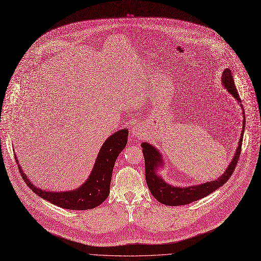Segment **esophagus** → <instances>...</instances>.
Returning a JSON list of instances; mask_svg holds the SVG:
<instances>
[{
    "label": "esophagus",
    "mask_w": 261,
    "mask_h": 261,
    "mask_svg": "<svg viewBox=\"0 0 261 261\" xmlns=\"http://www.w3.org/2000/svg\"><path fill=\"white\" fill-rule=\"evenodd\" d=\"M144 134H145L144 127H143L142 125H140V124L135 125L134 128L132 129V136H133V138H135V139H137V140L142 139V138L145 136Z\"/></svg>",
    "instance_id": "1"
}]
</instances>
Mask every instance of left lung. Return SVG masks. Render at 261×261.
<instances>
[{
    "mask_svg": "<svg viewBox=\"0 0 261 261\" xmlns=\"http://www.w3.org/2000/svg\"><path fill=\"white\" fill-rule=\"evenodd\" d=\"M222 82L225 88L228 90L229 93L232 94V96L237 100V101L242 102V99L239 97V94L236 90L234 79L231 73L230 69H226L223 72ZM243 107V106H242ZM245 114V112H243ZM244 119L245 116H244ZM245 123L244 120V126L242 132V138L239 140V144L236 149L235 155L231 161L229 167L227 170L223 173L222 176H219L216 181L207 182L202 185L197 186H190V187H173L171 185H168L164 182V179L156 174V167L162 165V156L158 152V150L151 146L148 143H142V151L144 154V161H145V178L146 183L148 186V189L150 190L153 197L159 200L160 203H162L167 206H182L187 205L192 202H195L197 199L203 198L213 191H215L220 186H223L232 173L234 172V169L237 165V161L239 159L240 152H242V144H243V137H244V130H245Z\"/></svg>",
    "mask_w": 261,
    "mask_h": 261,
    "instance_id": "left-lung-1",
    "label": "left lung"
}]
</instances>
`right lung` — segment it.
<instances>
[{
	"mask_svg": "<svg viewBox=\"0 0 261 261\" xmlns=\"http://www.w3.org/2000/svg\"><path fill=\"white\" fill-rule=\"evenodd\" d=\"M128 130L127 128L118 130L107 139L102 147L100 148L96 163L92 170L91 175L87 182L78 189L66 192H49L34 186L27 176L24 174L19 166L16 156L15 161L18 164V170L23 176L28 187L38 196L48 200V202L71 210H88L93 209L102 204L110 194L111 178L113 168L117 156L122 151L127 143Z\"/></svg>",
	"mask_w": 261,
	"mask_h": 261,
	"instance_id": "right-lung-1",
	"label": "right lung"
}]
</instances>
